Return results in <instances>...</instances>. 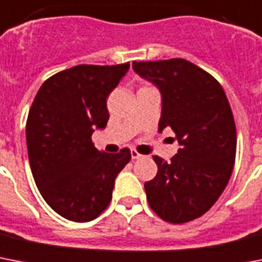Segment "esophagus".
<instances>
[{
	"label": "esophagus",
	"mask_w": 262,
	"mask_h": 262,
	"mask_svg": "<svg viewBox=\"0 0 262 262\" xmlns=\"http://www.w3.org/2000/svg\"><path fill=\"white\" fill-rule=\"evenodd\" d=\"M142 154H139V152L137 151V150H131V158L133 160H139V158H142Z\"/></svg>",
	"instance_id": "obj_1"
}]
</instances>
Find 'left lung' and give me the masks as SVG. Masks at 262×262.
Listing matches in <instances>:
<instances>
[{
	"label": "left lung",
	"instance_id": "1",
	"mask_svg": "<svg viewBox=\"0 0 262 262\" xmlns=\"http://www.w3.org/2000/svg\"><path fill=\"white\" fill-rule=\"evenodd\" d=\"M134 72L162 96L158 131L170 127L179 151L154 156L158 171L144 190L151 210L169 223H187L214 206L233 173L237 131L221 83L185 59L133 62Z\"/></svg>",
	"mask_w": 262,
	"mask_h": 262
}]
</instances>
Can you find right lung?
<instances>
[{
	"label": "right lung",
	"mask_w": 262,
	"mask_h": 262,
	"mask_svg": "<svg viewBox=\"0 0 262 262\" xmlns=\"http://www.w3.org/2000/svg\"><path fill=\"white\" fill-rule=\"evenodd\" d=\"M129 63L79 64L41 85L27 120L32 176L43 199L60 216L93 221L112 199L116 176L131 160L128 148L100 151L95 129L110 119L106 97L128 72Z\"/></svg>",
	"instance_id": "add662e5"
}]
</instances>
